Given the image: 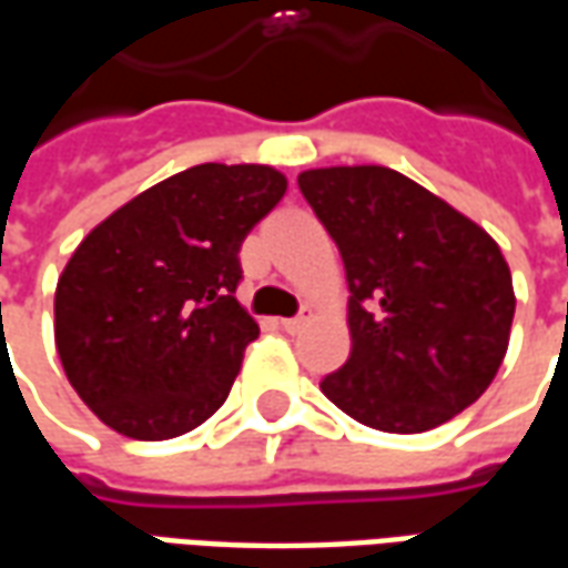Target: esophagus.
Here are the masks:
<instances>
[{
  "label": "esophagus",
  "instance_id": "esophagus-1",
  "mask_svg": "<svg viewBox=\"0 0 568 568\" xmlns=\"http://www.w3.org/2000/svg\"><path fill=\"white\" fill-rule=\"evenodd\" d=\"M307 322H310V316H304V313H301V316H292V320H283V322H280V325H283V332L297 334V332H304V328H307Z\"/></svg>",
  "mask_w": 568,
  "mask_h": 568
}]
</instances>
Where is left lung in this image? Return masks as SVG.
Masks as SVG:
<instances>
[{"label":"left lung","mask_w":568,"mask_h":568,"mask_svg":"<svg viewBox=\"0 0 568 568\" xmlns=\"http://www.w3.org/2000/svg\"><path fill=\"white\" fill-rule=\"evenodd\" d=\"M301 194L341 248L353 349L320 383L362 426L417 435L475 405L514 320L496 240L389 166H325Z\"/></svg>","instance_id":"left-lung-1"}]
</instances>
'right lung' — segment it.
<instances>
[{"label": "right lung", "instance_id": "right-lung-1", "mask_svg": "<svg viewBox=\"0 0 568 568\" xmlns=\"http://www.w3.org/2000/svg\"><path fill=\"white\" fill-rule=\"evenodd\" d=\"M283 194L285 175L264 163H197L81 240L57 283L54 341L105 426L166 440L224 405L258 337L234 297L240 246Z\"/></svg>", "mask_w": 568, "mask_h": 568}]
</instances>
